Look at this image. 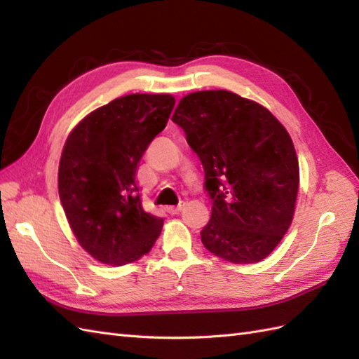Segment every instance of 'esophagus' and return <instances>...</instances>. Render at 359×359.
Returning <instances> with one entry per match:
<instances>
[{
	"instance_id": "34e87169",
	"label": "esophagus",
	"mask_w": 359,
	"mask_h": 359,
	"mask_svg": "<svg viewBox=\"0 0 359 359\" xmlns=\"http://www.w3.org/2000/svg\"><path fill=\"white\" fill-rule=\"evenodd\" d=\"M185 207V202H179L177 205H171V207H166V211L170 212V215H177V212Z\"/></svg>"
}]
</instances>
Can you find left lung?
Returning <instances> with one entry per match:
<instances>
[{
    "mask_svg": "<svg viewBox=\"0 0 359 359\" xmlns=\"http://www.w3.org/2000/svg\"><path fill=\"white\" fill-rule=\"evenodd\" d=\"M172 121L205 171L211 219L202 243L233 264L269 256L292 224L299 165L287 129L256 102L228 90L180 100Z\"/></svg>",
    "mask_w": 359,
    "mask_h": 359,
    "instance_id": "8db88e82",
    "label": "left lung"
}]
</instances>
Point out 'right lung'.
Masks as SVG:
<instances>
[{
    "instance_id": "right-lung-1",
    "label": "right lung",
    "mask_w": 359,
    "mask_h": 359,
    "mask_svg": "<svg viewBox=\"0 0 359 359\" xmlns=\"http://www.w3.org/2000/svg\"><path fill=\"white\" fill-rule=\"evenodd\" d=\"M175 100L131 94L90 112L65 143L58 194L80 245L97 261L125 265L147 255L163 219L143 210L135 174Z\"/></svg>"
}]
</instances>
